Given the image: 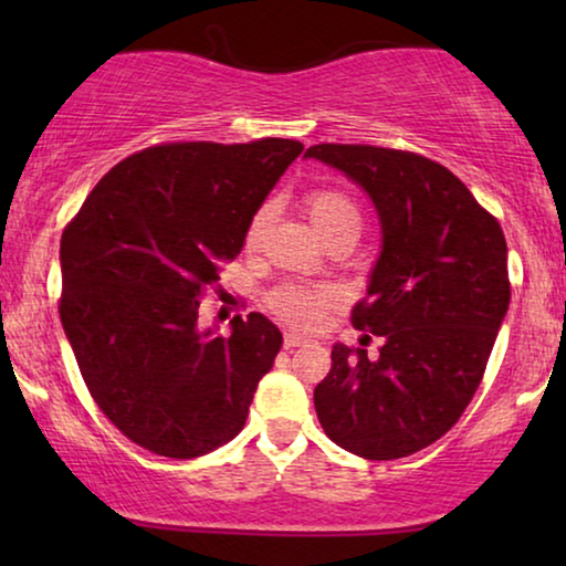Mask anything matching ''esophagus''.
Segmentation results:
<instances>
[{
	"label": "esophagus",
	"mask_w": 566,
	"mask_h": 566,
	"mask_svg": "<svg viewBox=\"0 0 566 566\" xmlns=\"http://www.w3.org/2000/svg\"><path fill=\"white\" fill-rule=\"evenodd\" d=\"M304 343H306V337L293 335V332H285V337H283V347H285V350H293V347H301Z\"/></svg>",
	"instance_id": "obj_1"
}]
</instances>
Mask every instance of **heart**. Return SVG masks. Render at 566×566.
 <instances>
[{"label": "heart", "instance_id": "heart-1", "mask_svg": "<svg viewBox=\"0 0 566 566\" xmlns=\"http://www.w3.org/2000/svg\"><path fill=\"white\" fill-rule=\"evenodd\" d=\"M306 213L316 231L327 239L343 237V234H353L358 239L360 227H363V213L355 200L347 196L345 190L339 188H314L306 192L304 198ZM270 221V208L262 206L254 211V216L247 223L244 231V244L252 247L260 242L262 231H265ZM332 296L329 289H322V285H301V283H283L277 289L270 291L268 296V306L277 319L291 324V327L298 329H312L322 322V316L327 314V308L332 306Z\"/></svg>", "mask_w": 566, "mask_h": 566}]
</instances>
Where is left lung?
Instances as JSON below:
<instances>
[{
    "label": "left lung",
    "instance_id": "1",
    "mask_svg": "<svg viewBox=\"0 0 566 566\" xmlns=\"http://www.w3.org/2000/svg\"><path fill=\"white\" fill-rule=\"evenodd\" d=\"M376 203L384 250L353 327L381 339L332 347L314 389L324 432L360 459L412 455L459 422L507 314V244L467 185L422 154L368 144L306 149Z\"/></svg>",
    "mask_w": 566,
    "mask_h": 566
}]
</instances>
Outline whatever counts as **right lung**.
<instances>
[{"instance_id":"add662e5","label":"right lung","mask_w":566,"mask_h":566,"mask_svg":"<svg viewBox=\"0 0 566 566\" xmlns=\"http://www.w3.org/2000/svg\"><path fill=\"white\" fill-rule=\"evenodd\" d=\"M301 151L293 138L149 146L66 223L61 324L92 399L146 451L198 459L244 428L283 335L252 312L213 337L198 329V306Z\"/></svg>"}]
</instances>
